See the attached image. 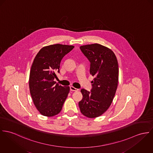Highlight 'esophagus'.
Segmentation results:
<instances>
[{
  "mask_svg": "<svg viewBox=\"0 0 153 153\" xmlns=\"http://www.w3.org/2000/svg\"><path fill=\"white\" fill-rule=\"evenodd\" d=\"M70 91H76L78 90L77 88H75V87H73V86H70Z\"/></svg>",
  "mask_w": 153,
  "mask_h": 153,
  "instance_id": "obj_1",
  "label": "esophagus"
}]
</instances>
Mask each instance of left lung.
<instances>
[{"mask_svg":"<svg viewBox=\"0 0 153 153\" xmlns=\"http://www.w3.org/2000/svg\"><path fill=\"white\" fill-rule=\"evenodd\" d=\"M80 49L90 62V73L94 77L90 91L82 88L79 102L81 113L88 118L102 115L110 106L119 81V65L114 52L101 45L82 46Z\"/></svg>","mask_w":153,"mask_h":153,"instance_id":"left-lung-1","label":"left lung"}]
</instances>
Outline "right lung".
I'll list each match as a JSON object with an SVG mask.
<instances>
[{
	"instance_id": "obj_1",
	"label": "right lung",
	"mask_w": 153,
	"mask_h": 153,
	"mask_svg": "<svg viewBox=\"0 0 153 153\" xmlns=\"http://www.w3.org/2000/svg\"><path fill=\"white\" fill-rule=\"evenodd\" d=\"M73 46L51 45L42 48L36 54L29 76L30 93L37 110L41 114L52 117L62 108L70 87L56 83V73H60V65L63 57Z\"/></svg>"
}]
</instances>
